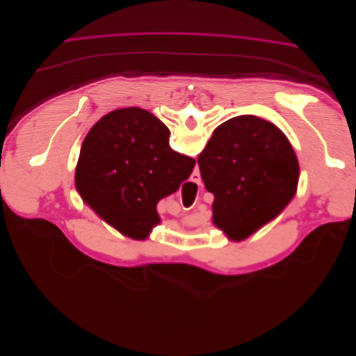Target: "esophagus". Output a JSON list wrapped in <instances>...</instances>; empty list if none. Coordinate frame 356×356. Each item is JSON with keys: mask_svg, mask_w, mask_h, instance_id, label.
I'll return each instance as SVG.
<instances>
[{"mask_svg": "<svg viewBox=\"0 0 356 356\" xmlns=\"http://www.w3.org/2000/svg\"><path fill=\"white\" fill-rule=\"evenodd\" d=\"M191 181L193 182H195V184H201V177H200V172L198 171H195V172H193V175H191Z\"/></svg>", "mask_w": 356, "mask_h": 356, "instance_id": "obj_1", "label": "esophagus"}]
</instances>
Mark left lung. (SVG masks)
<instances>
[{"label": "left lung", "instance_id": "8db88e82", "mask_svg": "<svg viewBox=\"0 0 356 356\" xmlns=\"http://www.w3.org/2000/svg\"><path fill=\"white\" fill-rule=\"evenodd\" d=\"M198 166L206 190L214 195L213 223L234 241L277 217L294 197L300 175L285 134L257 115L220 124Z\"/></svg>", "mask_w": 356, "mask_h": 356}]
</instances>
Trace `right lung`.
Returning <instances> with one entry per match:
<instances>
[{"label":"right lung","mask_w":356,"mask_h":356,"mask_svg":"<svg viewBox=\"0 0 356 356\" xmlns=\"http://www.w3.org/2000/svg\"><path fill=\"white\" fill-rule=\"evenodd\" d=\"M169 129L138 107L114 110L88 131L76 165L79 194L108 225L145 239L161 220L158 201L188 179L195 159L169 146Z\"/></svg>","instance_id":"add662e5"}]
</instances>
